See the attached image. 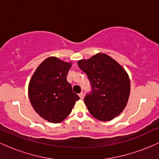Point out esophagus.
Wrapping results in <instances>:
<instances>
[{
  "label": "esophagus",
  "instance_id": "esophagus-1",
  "mask_svg": "<svg viewBox=\"0 0 159 159\" xmlns=\"http://www.w3.org/2000/svg\"><path fill=\"white\" fill-rule=\"evenodd\" d=\"M78 96H79V97L81 98V99L84 98V93H80L78 94Z\"/></svg>",
  "mask_w": 159,
  "mask_h": 159
}]
</instances>
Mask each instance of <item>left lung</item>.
Returning a JSON list of instances; mask_svg holds the SVG:
<instances>
[{
  "label": "left lung",
  "instance_id": "left-lung-1",
  "mask_svg": "<svg viewBox=\"0 0 159 159\" xmlns=\"http://www.w3.org/2000/svg\"><path fill=\"white\" fill-rule=\"evenodd\" d=\"M78 64L91 85V91L84 97L91 115L101 121L118 116L126 106L130 94V80L125 69L102 53L81 60Z\"/></svg>",
  "mask_w": 159,
  "mask_h": 159
}]
</instances>
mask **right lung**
<instances>
[{"instance_id":"right-lung-1","label":"right lung","mask_w":159,"mask_h":159,"mask_svg":"<svg viewBox=\"0 0 159 159\" xmlns=\"http://www.w3.org/2000/svg\"><path fill=\"white\" fill-rule=\"evenodd\" d=\"M70 63L55 57L45 59L33 75L28 96L35 111L53 123H61L72 111L79 96L74 93L66 77Z\"/></svg>"}]
</instances>
